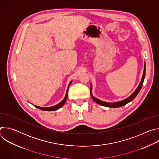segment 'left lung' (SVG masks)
<instances>
[{
  "label": "left lung",
  "mask_w": 159,
  "mask_h": 159,
  "mask_svg": "<svg viewBox=\"0 0 159 159\" xmlns=\"http://www.w3.org/2000/svg\"><path fill=\"white\" fill-rule=\"evenodd\" d=\"M145 69H146V66H145V62L144 63V70H143V75H142V80L140 82V84L139 85V86L137 87V88L136 89V90H134V91L127 98L122 100V101H118V102H105V101H101L96 98H95L94 96H93V93H92V89H93V85H92V83H90V96H91V98H93V99L96 102L98 103V104L99 105H101V106H106V107H121L123 106H125L126 105V104H128V102L132 101L134 98L135 97L137 96L138 95V94L139 93L140 90L143 85V81H144V79H145Z\"/></svg>",
  "instance_id": "8db88e82"
}]
</instances>
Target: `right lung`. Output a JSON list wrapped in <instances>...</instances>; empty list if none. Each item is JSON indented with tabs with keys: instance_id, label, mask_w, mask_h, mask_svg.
<instances>
[{
	"instance_id": "add662e5",
	"label": "right lung",
	"mask_w": 159,
	"mask_h": 159,
	"mask_svg": "<svg viewBox=\"0 0 159 159\" xmlns=\"http://www.w3.org/2000/svg\"><path fill=\"white\" fill-rule=\"evenodd\" d=\"M72 82V81H71L69 84V86H68V88H67V90H66V94H65V96L64 98V99L60 102H59L58 104L53 106H51V107H39V106H36V105H34L36 107L41 109V110H43V111H56V110H58V109H60V107H61L65 103L66 99H67V97H68V91H69V86L70 85L71 83Z\"/></svg>"
}]
</instances>
